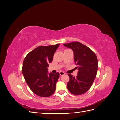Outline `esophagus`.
<instances>
[{
    "label": "esophagus",
    "mask_w": 120,
    "mask_h": 120,
    "mask_svg": "<svg viewBox=\"0 0 120 120\" xmlns=\"http://www.w3.org/2000/svg\"><path fill=\"white\" fill-rule=\"evenodd\" d=\"M65 74V73L64 72H63V71H60V75H64Z\"/></svg>",
    "instance_id": "esophagus-1"
}]
</instances>
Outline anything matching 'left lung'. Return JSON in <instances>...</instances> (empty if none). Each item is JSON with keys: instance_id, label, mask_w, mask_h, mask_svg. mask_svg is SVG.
Masks as SVG:
<instances>
[{"instance_id": "8db88e82", "label": "left lung", "mask_w": 120, "mask_h": 120, "mask_svg": "<svg viewBox=\"0 0 120 120\" xmlns=\"http://www.w3.org/2000/svg\"><path fill=\"white\" fill-rule=\"evenodd\" d=\"M73 50L74 61L77 65L76 77L68 74L70 81L67 88L71 94L80 95L86 93L91 87L96 78L98 69V61L95 52L88 46L79 42L63 45Z\"/></svg>"}]
</instances>
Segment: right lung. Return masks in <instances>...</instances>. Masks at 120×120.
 <instances>
[{
	"label": "right lung",
	"mask_w": 120,
	"mask_h": 120,
	"mask_svg": "<svg viewBox=\"0 0 120 120\" xmlns=\"http://www.w3.org/2000/svg\"><path fill=\"white\" fill-rule=\"evenodd\" d=\"M59 45L38 46L28 53L24 60L22 74L25 80L38 96L48 97L55 92L60 74L49 73L48 68Z\"/></svg>",
	"instance_id": "add662e5"
}]
</instances>
